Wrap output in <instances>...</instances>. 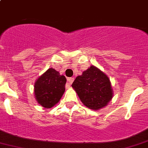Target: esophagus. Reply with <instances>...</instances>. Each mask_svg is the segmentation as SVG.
<instances>
[{
  "instance_id": "obj_1",
  "label": "esophagus",
  "mask_w": 148,
  "mask_h": 148,
  "mask_svg": "<svg viewBox=\"0 0 148 148\" xmlns=\"http://www.w3.org/2000/svg\"><path fill=\"white\" fill-rule=\"evenodd\" d=\"M73 81H74V78H67V86H70L71 84H73Z\"/></svg>"
}]
</instances>
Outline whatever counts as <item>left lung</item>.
<instances>
[{"label":"left lung","instance_id":"1","mask_svg":"<svg viewBox=\"0 0 148 148\" xmlns=\"http://www.w3.org/2000/svg\"><path fill=\"white\" fill-rule=\"evenodd\" d=\"M72 86L84 105L93 110L105 107L113 97L109 78L93 65L76 77Z\"/></svg>","mask_w":148,"mask_h":148}]
</instances>
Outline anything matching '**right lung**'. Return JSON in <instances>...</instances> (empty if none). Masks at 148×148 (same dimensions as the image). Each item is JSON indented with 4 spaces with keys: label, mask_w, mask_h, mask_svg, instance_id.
<instances>
[{
    "label": "right lung",
    "mask_w": 148,
    "mask_h": 148,
    "mask_svg": "<svg viewBox=\"0 0 148 148\" xmlns=\"http://www.w3.org/2000/svg\"><path fill=\"white\" fill-rule=\"evenodd\" d=\"M67 79L53 68H49L34 84V95L38 103L51 108L60 101L65 91Z\"/></svg>",
    "instance_id": "1"
}]
</instances>
